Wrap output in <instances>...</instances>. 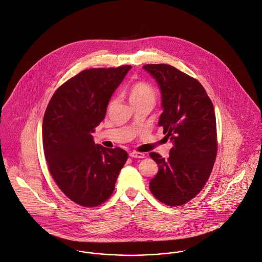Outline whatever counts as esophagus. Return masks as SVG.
Listing matches in <instances>:
<instances>
[{
	"label": "esophagus",
	"mask_w": 262,
	"mask_h": 262,
	"mask_svg": "<svg viewBox=\"0 0 262 262\" xmlns=\"http://www.w3.org/2000/svg\"><path fill=\"white\" fill-rule=\"evenodd\" d=\"M129 156H130L131 158H133V159H143V158L145 157L144 154H142V152H137V151H132V152L129 154Z\"/></svg>",
	"instance_id": "1"
}]
</instances>
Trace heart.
Segmentation results:
<instances>
[{
	"instance_id": "b5f03b06",
	"label": "heart",
	"mask_w": 262,
	"mask_h": 262,
	"mask_svg": "<svg viewBox=\"0 0 262 262\" xmlns=\"http://www.w3.org/2000/svg\"><path fill=\"white\" fill-rule=\"evenodd\" d=\"M156 98V92L146 82H136L130 88V100L131 102H139L144 100H154Z\"/></svg>"
}]
</instances>
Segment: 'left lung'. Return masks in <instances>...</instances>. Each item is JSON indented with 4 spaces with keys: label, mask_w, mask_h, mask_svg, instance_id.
I'll return each instance as SVG.
<instances>
[{
    "label": "left lung",
    "mask_w": 262,
    "mask_h": 262,
    "mask_svg": "<svg viewBox=\"0 0 262 262\" xmlns=\"http://www.w3.org/2000/svg\"><path fill=\"white\" fill-rule=\"evenodd\" d=\"M157 81L163 113L159 126L173 147L165 160L150 152L159 172L149 182L154 196L169 206L194 198L209 178L216 157V123L213 104L194 78L171 65L143 66Z\"/></svg>",
    "instance_id": "obj_1"
}]
</instances>
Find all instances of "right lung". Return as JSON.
Returning <instances> with one entry per match:
<instances>
[{"label": "right lung", "instance_id": "add662e5", "mask_svg": "<svg viewBox=\"0 0 262 262\" xmlns=\"http://www.w3.org/2000/svg\"><path fill=\"white\" fill-rule=\"evenodd\" d=\"M131 68L83 70L57 89L46 110L42 143L50 172L62 192L79 205L104 202L128 159L122 148L95 144L92 133Z\"/></svg>", "mask_w": 262, "mask_h": 262}]
</instances>
